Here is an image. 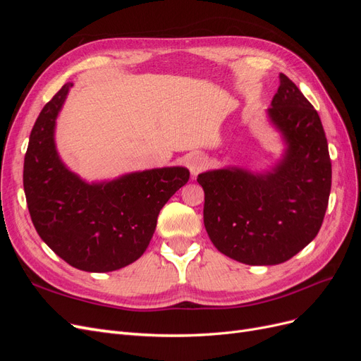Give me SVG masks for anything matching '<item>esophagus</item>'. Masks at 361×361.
Wrapping results in <instances>:
<instances>
[{"label": "esophagus", "mask_w": 361, "mask_h": 361, "mask_svg": "<svg viewBox=\"0 0 361 361\" xmlns=\"http://www.w3.org/2000/svg\"><path fill=\"white\" fill-rule=\"evenodd\" d=\"M207 167V159L203 155L195 154L188 159V169L192 176H197L200 171H203Z\"/></svg>", "instance_id": "1"}]
</instances>
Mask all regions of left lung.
I'll return each instance as SVG.
<instances>
[{"label":"left lung","mask_w":361,"mask_h":361,"mask_svg":"<svg viewBox=\"0 0 361 361\" xmlns=\"http://www.w3.org/2000/svg\"><path fill=\"white\" fill-rule=\"evenodd\" d=\"M286 149L274 167L200 173L203 220L218 251L247 265H279L318 235L329 206L331 161L319 114L286 75L267 110Z\"/></svg>","instance_id":"1"}]
</instances>
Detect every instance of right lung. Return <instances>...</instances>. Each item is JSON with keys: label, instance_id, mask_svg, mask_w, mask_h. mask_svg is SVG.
<instances>
[{"label": "right lung", "instance_id": "1", "mask_svg": "<svg viewBox=\"0 0 361 361\" xmlns=\"http://www.w3.org/2000/svg\"><path fill=\"white\" fill-rule=\"evenodd\" d=\"M73 84L43 106L24 159V191L42 241L73 268L110 272L145 253L162 206L190 179L185 167L134 171L85 182L56 147V122Z\"/></svg>", "mask_w": 361, "mask_h": 361}]
</instances>
